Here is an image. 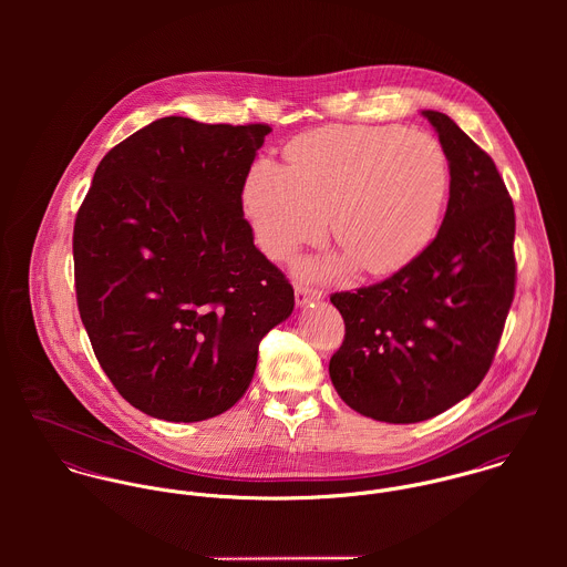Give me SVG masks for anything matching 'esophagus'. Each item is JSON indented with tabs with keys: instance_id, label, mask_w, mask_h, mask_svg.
<instances>
[{
	"instance_id": "obj_1",
	"label": "esophagus",
	"mask_w": 567,
	"mask_h": 567,
	"mask_svg": "<svg viewBox=\"0 0 567 567\" xmlns=\"http://www.w3.org/2000/svg\"><path fill=\"white\" fill-rule=\"evenodd\" d=\"M295 299H297V306H306L310 301H321L323 299V290H317V288H310L306 284H297L295 288Z\"/></svg>"
}]
</instances>
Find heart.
I'll return each mask as SVG.
<instances>
[{"label":"heart","instance_id":"obj_1","mask_svg":"<svg viewBox=\"0 0 567 567\" xmlns=\"http://www.w3.org/2000/svg\"><path fill=\"white\" fill-rule=\"evenodd\" d=\"M286 167L255 162L243 187L244 214L259 248L290 259L331 238L367 275L408 266L434 238L450 189V162L425 131L333 124L295 137ZM324 275L329 268L308 266Z\"/></svg>","mask_w":567,"mask_h":567}]
</instances>
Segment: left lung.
<instances>
[{
	"mask_svg": "<svg viewBox=\"0 0 567 567\" xmlns=\"http://www.w3.org/2000/svg\"><path fill=\"white\" fill-rule=\"evenodd\" d=\"M421 113L450 162L441 229L393 277L329 297L344 319L331 384L386 423L425 421L474 393L515 295V209L495 163L445 113Z\"/></svg>",
	"mask_w": 567,
	"mask_h": 567,
	"instance_id": "obj_1",
	"label": "left lung"
}]
</instances>
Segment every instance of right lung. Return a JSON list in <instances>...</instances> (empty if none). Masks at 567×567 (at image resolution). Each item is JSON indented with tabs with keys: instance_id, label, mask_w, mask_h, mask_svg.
I'll list each match as a JSON object with an SVG mask.
<instances>
[{
	"instance_id": "right-lung-1",
	"label": "right lung",
	"mask_w": 567,
	"mask_h": 567,
	"mask_svg": "<svg viewBox=\"0 0 567 567\" xmlns=\"http://www.w3.org/2000/svg\"><path fill=\"white\" fill-rule=\"evenodd\" d=\"M268 124L162 117L111 148L74 225L82 324L117 393L163 421L236 404L295 290L252 244L244 178Z\"/></svg>"
}]
</instances>
